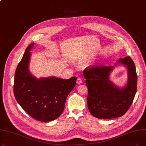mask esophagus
Instances as JSON below:
<instances>
[{
	"label": "esophagus",
	"mask_w": 146,
	"mask_h": 146,
	"mask_svg": "<svg viewBox=\"0 0 146 146\" xmlns=\"http://www.w3.org/2000/svg\"><path fill=\"white\" fill-rule=\"evenodd\" d=\"M82 83V79L81 78H78L77 79V84L80 85V84Z\"/></svg>",
	"instance_id": "obj_1"
}]
</instances>
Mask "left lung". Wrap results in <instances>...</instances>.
Wrapping results in <instances>:
<instances>
[{"instance_id":"8db88e82","label":"left lung","mask_w":146,"mask_h":146,"mask_svg":"<svg viewBox=\"0 0 146 146\" xmlns=\"http://www.w3.org/2000/svg\"><path fill=\"white\" fill-rule=\"evenodd\" d=\"M118 63L125 65L128 71V83L122 89H119L109 80V74L113 66H92L83 70L88 89V109L97 118L120 117L127 112L133 102L137 88L134 63L131 57L127 56L119 58Z\"/></svg>"}]
</instances>
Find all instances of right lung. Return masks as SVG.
I'll return each mask as SVG.
<instances>
[{
  "label": "right lung",
  "mask_w": 146,
  "mask_h": 146,
  "mask_svg": "<svg viewBox=\"0 0 146 146\" xmlns=\"http://www.w3.org/2000/svg\"><path fill=\"white\" fill-rule=\"evenodd\" d=\"M34 45H28L17 67L13 93L17 101L29 115L38 121L49 122L58 118L63 112L67 97L74 88L77 78H34L28 69L30 51Z\"/></svg>",
  "instance_id": "obj_1"
}]
</instances>
